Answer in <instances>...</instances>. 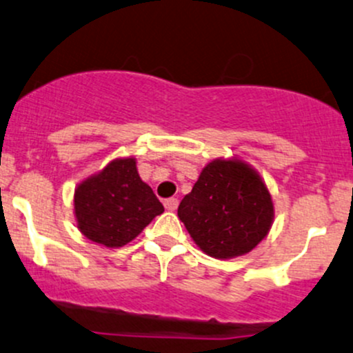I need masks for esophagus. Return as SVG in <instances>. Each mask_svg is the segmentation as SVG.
<instances>
[{
  "mask_svg": "<svg viewBox=\"0 0 353 353\" xmlns=\"http://www.w3.org/2000/svg\"><path fill=\"white\" fill-rule=\"evenodd\" d=\"M178 207V199H175V196H172V199H166L165 200V208L166 210H176Z\"/></svg>",
  "mask_w": 353,
  "mask_h": 353,
  "instance_id": "esophagus-1",
  "label": "esophagus"
}]
</instances>
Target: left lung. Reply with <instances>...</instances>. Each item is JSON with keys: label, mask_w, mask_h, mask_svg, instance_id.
Returning a JSON list of instances; mask_svg holds the SVG:
<instances>
[{"label": "left lung", "mask_w": 353, "mask_h": 353, "mask_svg": "<svg viewBox=\"0 0 353 353\" xmlns=\"http://www.w3.org/2000/svg\"><path fill=\"white\" fill-rule=\"evenodd\" d=\"M178 217L195 244L217 259L252 251L271 229V195L242 161L208 163L178 205Z\"/></svg>", "instance_id": "1"}]
</instances>
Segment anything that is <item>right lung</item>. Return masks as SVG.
<instances>
[{
	"label": "right lung",
	"mask_w": 353,
	"mask_h": 353,
	"mask_svg": "<svg viewBox=\"0 0 353 353\" xmlns=\"http://www.w3.org/2000/svg\"><path fill=\"white\" fill-rule=\"evenodd\" d=\"M74 205L81 232L108 248L131 242L165 210L139 178L134 158L109 163L99 175L87 178L75 190Z\"/></svg>",
	"instance_id": "right-lung-1"
}]
</instances>
